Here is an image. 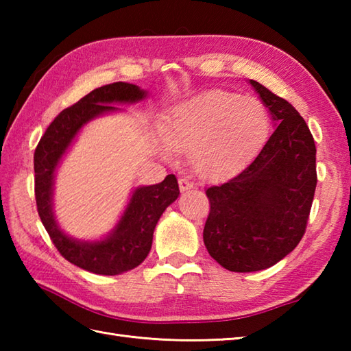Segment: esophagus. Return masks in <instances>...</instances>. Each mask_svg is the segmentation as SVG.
I'll return each mask as SVG.
<instances>
[{
	"label": "esophagus",
	"instance_id": "obj_1",
	"mask_svg": "<svg viewBox=\"0 0 351 351\" xmlns=\"http://www.w3.org/2000/svg\"><path fill=\"white\" fill-rule=\"evenodd\" d=\"M178 184H180V190L181 191H187V190L193 189V185H195L191 181H189L187 178H180V181H178Z\"/></svg>",
	"mask_w": 351,
	"mask_h": 351
}]
</instances>
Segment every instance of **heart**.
<instances>
[{
	"mask_svg": "<svg viewBox=\"0 0 351 351\" xmlns=\"http://www.w3.org/2000/svg\"><path fill=\"white\" fill-rule=\"evenodd\" d=\"M268 128L270 114L259 99L213 90L175 107L158 131L167 147L187 151L199 176L220 180L256 151ZM162 154L167 155L166 149Z\"/></svg>",
	"mask_w": 351,
	"mask_h": 351,
	"instance_id": "heart-1",
	"label": "heart"
}]
</instances>
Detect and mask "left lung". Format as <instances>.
Returning a JSON list of instances; mask_svg holds the SVG:
<instances>
[{
	"instance_id": "left-lung-1",
	"label": "left lung",
	"mask_w": 351,
	"mask_h": 351,
	"mask_svg": "<svg viewBox=\"0 0 351 351\" xmlns=\"http://www.w3.org/2000/svg\"><path fill=\"white\" fill-rule=\"evenodd\" d=\"M250 84L278 126L247 167L206 190L204 228L208 253L237 273L265 270L297 247L317 187V149L304 119L258 81Z\"/></svg>"
}]
</instances>
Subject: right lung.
I'll return each instance as SVG.
<instances>
[{
    "instance_id": "add662e5",
    "label": "right lung",
    "mask_w": 351,
    "mask_h": 351,
    "mask_svg": "<svg viewBox=\"0 0 351 351\" xmlns=\"http://www.w3.org/2000/svg\"><path fill=\"white\" fill-rule=\"evenodd\" d=\"M145 96L143 90L128 83L95 88L51 122L34 151V195L43 226L64 259L95 274H122L143 263L161 214L180 196L176 176L167 175L160 184L137 189L110 237L102 241L81 243L64 235L52 214L54 170L81 126L95 116L114 110L108 104L136 102Z\"/></svg>"
}]
</instances>
